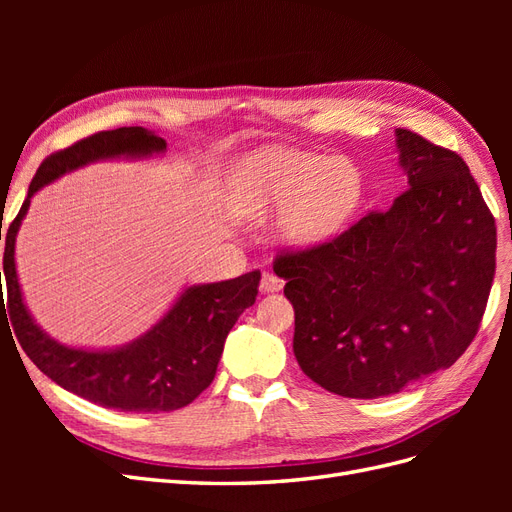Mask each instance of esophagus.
I'll use <instances>...</instances> for the list:
<instances>
[{"mask_svg": "<svg viewBox=\"0 0 512 512\" xmlns=\"http://www.w3.org/2000/svg\"><path fill=\"white\" fill-rule=\"evenodd\" d=\"M282 288H284V282L275 273H269V271L262 273L260 292H277V290H282Z\"/></svg>", "mask_w": 512, "mask_h": 512, "instance_id": "34e87169", "label": "esophagus"}]
</instances>
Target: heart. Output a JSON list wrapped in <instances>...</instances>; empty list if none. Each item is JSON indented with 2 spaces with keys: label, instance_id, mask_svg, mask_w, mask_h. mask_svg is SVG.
<instances>
[{
  "label": "heart",
  "instance_id": "b5f03b06",
  "mask_svg": "<svg viewBox=\"0 0 512 512\" xmlns=\"http://www.w3.org/2000/svg\"><path fill=\"white\" fill-rule=\"evenodd\" d=\"M363 203V173L329 153L269 147L245 158L235 175L232 207L243 218L282 215L286 243L309 247L337 235Z\"/></svg>",
  "mask_w": 512,
  "mask_h": 512
}]
</instances>
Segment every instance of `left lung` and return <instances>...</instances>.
<instances>
[{
    "instance_id": "8db88e82",
    "label": "left lung",
    "mask_w": 512,
    "mask_h": 512,
    "mask_svg": "<svg viewBox=\"0 0 512 512\" xmlns=\"http://www.w3.org/2000/svg\"><path fill=\"white\" fill-rule=\"evenodd\" d=\"M395 136L408 185L393 205L273 262L303 374L352 399L395 395L451 367L495 275V220L468 164L410 130Z\"/></svg>"
}]
</instances>
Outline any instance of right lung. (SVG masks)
I'll return each instance as SVG.
<instances>
[{"label": "right lung", "mask_w": 512, "mask_h": 512, "mask_svg": "<svg viewBox=\"0 0 512 512\" xmlns=\"http://www.w3.org/2000/svg\"><path fill=\"white\" fill-rule=\"evenodd\" d=\"M162 151H166L164 138L132 126L91 134L53 153L29 183L25 203L8 226L4 250L6 303L2 292L0 312L8 307L12 329L29 359L53 382L91 404L136 414L179 410L207 389L218 371L226 335L243 309L256 301L260 271L185 288L166 316L134 342L115 350H83L55 342L29 316L14 267V243L29 200L46 183L89 162L149 158Z\"/></svg>", "instance_id": "right-lung-1"}]
</instances>
